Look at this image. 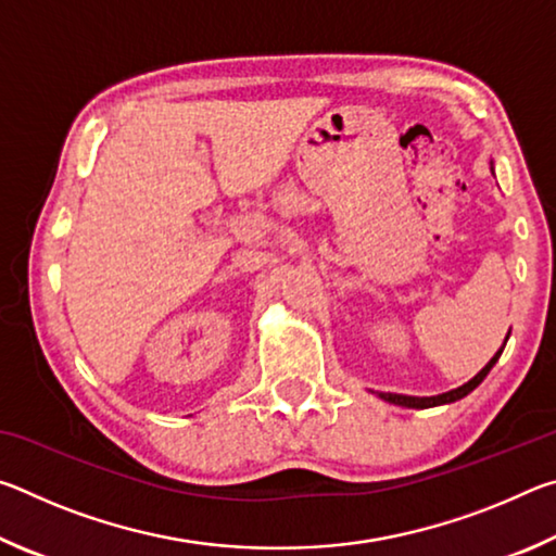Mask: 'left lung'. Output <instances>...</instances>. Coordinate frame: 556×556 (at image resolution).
Here are the masks:
<instances>
[{"label": "left lung", "instance_id": "1", "mask_svg": "<svg viewBox=\"0 0 556 556\" xmlns=\"http://www.w3.org/2000/svg\"><path fill=\"white\" fill-rule=\"evenodd\" d=\"M510 336V333H507ZM507 341V338H505ZM503 348H505V343H503ZM503 348L501 351H497L493 357H491V363L485 365V368L476 375L473 380H468L466 384H460V388H456V390H448V392H444V394H434V397H409V394H394V392H380V400H384V402H390V404H400V407H412V409H427V407H439V404H451V402H456V400H464L468 392H473L478 384H481L483 380H485V375L491 372V368L493 365L497 363V357H501V353H503Z\"/></svg>", "mask_w": 556, "mask_h": 556}]
</instances>
